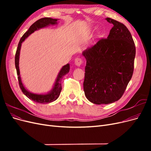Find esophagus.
<instances>
[{"mask_svg": "<svg viewBox=\"0 0 151 151\" xmlns=\"http://www.w3.org/2000/svg\"><path fill=\"white\" fill-rule=\"evenodd\" d=\"M83 60H82L81 58H76V60H75V65H76V66H78V67H80L81 65H82V63H83Z\"/></svg>", "mask_w": 151, "mask_h": 151, "instance_id": "34e87169", "label": "esophagus"}]
</instances>
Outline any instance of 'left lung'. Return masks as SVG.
I'll list each match as a JSON object with an SVG mask.
<instances>
[{"label":"left lung","instance_id":"left-lung-1","mask_svg":"<svg viewBox=\"0 0 151 151\" xmlns=\"http://www.w3.org/2000/svg\"><path fill=\"white\" fill-rule=\"evenodd\" d=\"M113 25L107 38L83 52L86 58L83 83L86 98L96 104H108L120 99L134 72L135 47L130 32L111 18Z\"/></svg>","mask_w":151,"mask_h":151}]
</instances>
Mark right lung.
Here are the masks:
<instances>
[{
    "label": "right lung",
    "instance_id": "add662e5",
    "mask_svg": "<svg viewBox=\"0 0 151 151\" xmlns=\"http://www.w3.org/2000/svg\"><path fill=\"white\" fill-rule=\"evenodd\" d=\"M59 19H53L51 17H44L42 18L38 21H36L35 22L32 24L30 28L28 29L24 35L22 36L21 38L19 44H18L17 51L15 55V65L16 68L17 70V74L18 77V81H19V84L20 86V88L23 93L24 95H26L29 99L33 100V101L38 103H42V104H46L52 103L56 99L60 96L61 90H62V84L61 81L63 77L67 74H68L70 70V65L69 63L63 65L59 72L58 74L57 77V79L55 82L54 85L53 86L52 89L50 90L48 93L45 94H36L33 93L29 91L24 86L22 83L21 76H20V70H19V55H20V51L21 48V44L22 42L28 37V36L32 34L35 31L39 30L40 29H42L43 28H46L50 25H56L58 24V21Z\"/></svg>",
    "mask_w": 151,
    "mask_h": 151
}]
</instances>
